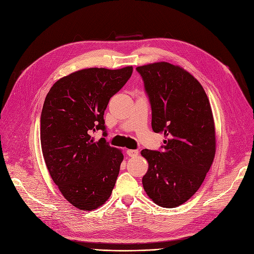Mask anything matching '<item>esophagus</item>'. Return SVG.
I'll use <instances>...</instances> for the list:
<instances>
[{
    "label": "esophagus",
    "instance_id": "1",
    "mask_svg": "<svg viewBox=\"0 0 254 254\" xmlns=\"http://www.w3.org/2000/svg\"><path fill=\"white\" fill-rule=\"evenodd\" d=\"M127 154L128 155V156H136V155H138L139 154V150H137V149H127Z\"/></svg>",
    "mask_w": 254,
    "mask_h": 254
}]
</instances>
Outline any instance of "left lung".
<instances>
[{
	"label": "left lung",
	"mask_w": 254,
	"mask_h": 254,
	"mask_svg": "<svg viewBox=\"0 0 254 254\" xmlns=\"http://www.w3.org/2000/svg\"><path fill=\"white\" fill-rule=\"evenodd\" d=\"M151 106V127L167 137L159 150L143 149L149 168L142 179L152 201L175 208L202 185L215 155V127L206 92L178 65L154 63L136 68Z\"/></svg>",
	"instance_id": "left-lung-1"
}]
</instances>
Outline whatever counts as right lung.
Masks as SVG:
<instances>
[{"label":"right lung","mask_w":254,"mask_h":254,"mask_svg":"<svg viewBox=\"0 0 254 254\" xmlns=\"http://www.w3.org/2000/svg\"><path fill=\"white\" fill-rule=\"evenodd\" d=\"M132 66L89 68L63 77L47 93L41 112V146L49 174L65 199L90 211L111 195L124 155L105 138L109 100L130 78Z\"/></svg>","instance_id":"right-lung-1"}]
</instances>
